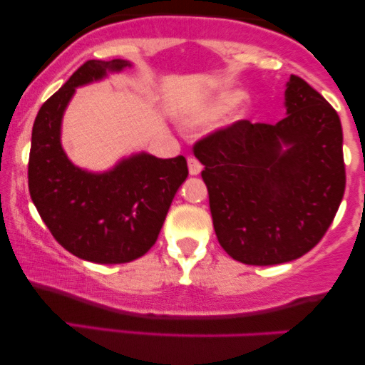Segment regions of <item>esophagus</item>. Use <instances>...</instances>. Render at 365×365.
Segmentation results:
<instances>
[{"mask_svg":"<svg viewBox=\"0 0 365 365\" xmlns=\"http://www.w3.org/2000/svg\"><path fill=\"white\" fill-rule=\"evenodd\" d=\"M188 171H190V175H194V177H197V175H200V171H202V165H200L199 161H197L195 158H188Z\"/></svg>","mask_w":365,"mask_h":365,"instance_id":"esophagus-1","label":"esophagus"}]
</instances>
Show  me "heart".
<instances>
[{
  "label": "heart",
  "instance_id": "b5f03b06",
  "mask_svg": "<svg viewBox=\"0 0 365 365\" xmlns=\"http://www.w3.org/2000/svg\"><path fill=\"white\" fill-rule=\"evenodd\" d=\"M244 92L242 91H226L221 92L220 96L212 98L211 101H207L204 106H200L199 110H195L194 113L187 116L188 121H202V120H215L220 118L223 113H226L228 110H232L233 106H237L238 103L244 99Z\"/></svg>",
  "mask_w": 365,
  "mask_h": 365
}]
</instances>
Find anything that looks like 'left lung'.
Listing matches in <instances>:
<instances>
[{
    "label": "left lung",
    "instance_id": "left-lung-1",
    "mask_svg": "<svg viewBox=\"0 0 365 365\" xmlns=\"http://www.w3.org/2000/svg\"><path fill=\"white\" fill-rule=\"evenodd\" d=\"M284 108L276 125L242 120L194 145L220 245L252 266L307 254L345 192L338 113L297 75L287 82Z\"/></svg>",
    "mask_w": 365,
    "mask_h": 365
}]
</instances>
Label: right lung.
Instances as JSON below:
<instances>
[{
	"instance_id": "add662e5",
	"label": "right lung",
	"mask_w": 365,
	"mask_h": 365,
	"mask_svg": "<svg viewBox=\"0 0 365 365\" xmlns=\"http://www.w3.org/2000/svg\"><path fill=\"white\" fill-rule=\"evenodd\" d=\"M127 60H89L41 106L32 127L29 192L41 217L68 252L98 264H123L156 244L187 159L137 153L111 170L75 166L61 145V121L75 89L130 68Z\"/></svg>"
}]
</instances>
